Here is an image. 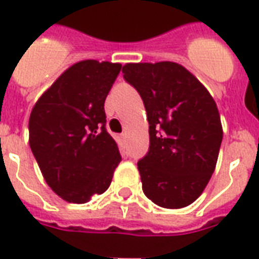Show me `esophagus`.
Segmentation results:
<instances>
[{"mask_svg":"<svg viewBox=\"0 0 259 259\" xmlns=\"http://www.w3.org/2000/svg\"><path fill=\"white\" fill-rule=\"evenodd\" d=\"M119 137H120V140L124 141V139H126V135H120V136H119Z\"/></svg>","mask_w":259,"mask_h":259,"instance_id":"1","label":"esophagus"}]
</instances>
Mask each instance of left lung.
Segmentation results:
<instances>
[{
    "instance_id": "8db88e82",
    "label": "left lung",
    "mask_w": 259,
    "mask_h": 259,
    "mask_svg": "<svg viewBox=\"0 0 259 259\" xmlns=\"http://www.w3.org/2000/svg\"><path fill=\"white\" fill-rule=\"evenodd\" d=\"M122 72L143 98L150 123V148L137 162L144 194L162 208L190 205L217 166L223 137L217 102L176 62L126 64Z\"/></svg>"
}]
</instances>
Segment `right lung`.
<instances>
[{"instance_id":"obj_1","label":"right lung","mask_w":259,"mask_h":259,"mask_svg":"<svg viewBox=\"0 0 259 259\" xmlns=\"http://www.w3.org/2000/svg\"><path fill=\"white\" fill-rule=\"evenodd\" d=\"M122 65L85 59L44 91L29 118V144L47 185L62 200L84 204L107 190L120 162L105 129L104 102Z\"/></svg>"}]
</instances>
